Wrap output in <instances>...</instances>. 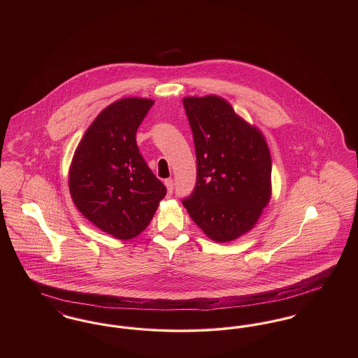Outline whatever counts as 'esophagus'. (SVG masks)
<instances>
[{"label": "esophagus", "instance_id": "obj_1", "mask_svg": "<svg viewBox=\"0 0 358 358\" xmlns=\"http://www.w3.org/2000/svg\"><path fill=\"white\" fill-rule=\"evenodd\" d=\"M165 187L168 189V194L171 196V193H173V180L171 178L165 180Z\"/></svg>", "mask_w": 358, "mask_h": 358}]
</instances>
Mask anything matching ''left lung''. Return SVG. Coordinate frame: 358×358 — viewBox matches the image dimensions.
<instances>
[{
    "label": "left lung",
    "mask_w": 358,
    "mask_h": 358,
    "mask_svg": "<svg viewBox=\"0 0 358 358\" xmlns=\"http://www.w3.org/2000/svg\"><path fill=\"white\" fill-rule=\"evenodd\" d=\"M182 103L197 161L196 187L182 204L208 238L235 240L255 225L271 197L267 142L220 96H187Z\"/></svg>",
    "instance_id": "1"
}]
</instances>
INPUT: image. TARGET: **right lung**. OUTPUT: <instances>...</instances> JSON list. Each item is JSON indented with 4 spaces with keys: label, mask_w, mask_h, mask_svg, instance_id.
I'll return each mask as SVG.
<instances>
[{
    "label": "right lung",
    "mask_w": 358,
    "mask_h": 358,
    "mask_svg": "<svg viewBox=\"0 0 358 358\" xmlns=\"http://www.w3.org/2000/svg\"><path fill=\"white\" fill-rule=\"evenodd\" d=\"M154 101L123 98L87 129L69 168V193L87 220L120 238H136L152 222L165 185L136 145V130Z\"/></svg>",
    "instance_id": "right-lung-1"
}]
</instances>
